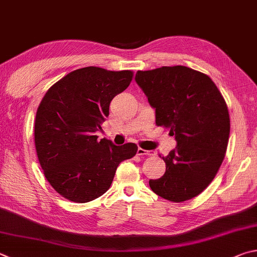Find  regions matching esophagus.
Returning <instances> with one entry per match:
<instances>
[{"instance_id":"34e87169","label":"esophagus","mask_w":257,"mask_h":257,"mask_svg":"<svg viewBox=\"0 0 257 257\" xmlns=\"http://www.w3.org/2000/svg\"><path fill=\"white\" fill-rule=\"evenodd\" d=\"M137 155L139 156H154L155 155V152L154 151H146V149H143V148H138L137 149Z\"/></svg>"}]
</instances>
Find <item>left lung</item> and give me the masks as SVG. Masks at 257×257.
<instances>
[{
    "mask_svg": "<svg viewBox=\"0 0 257 257\" xmlns=\"http://www.w3.org/2000/svg\"><path fill=\"white\" fill-rule=\"evenodd\" d=\"M135 81L155 109L157 125L170 128L176 147L163 156L166 171L149 186L173 202L197 197L225 158L230 133L227 104L211 78L185 66L138 71Z\"/></svg>",
    "mask_w": 257,
    "mask_h": 257,
    "instance_id": "left-lung-1",
    "label": "left lung"
}]
</instances>
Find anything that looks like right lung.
Segmentation results:
<instances>
[{"mask_svg":"<svg viewBox=\"0 0 257 257\" xmlns=\"http://www.w3.org/2000/svg\"><path fill=\"white\" fill-rule=\"evenodd\" d=\"M133 72L76 69L55 83L37 110L35 145L46 179L74 202H90L109 190L121 162L137 145L97 141L110 102L129 86Z\"/></svg>","mask_w":257,"mask_h":257,"instance_id":"right-lung-1","label":"right lung"}]
</instances>
